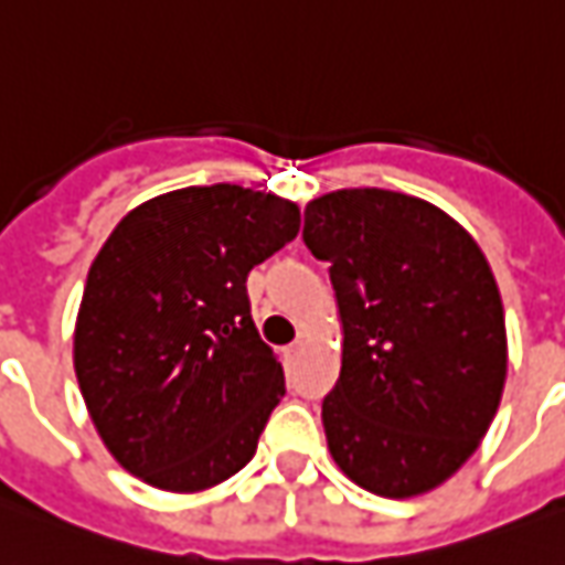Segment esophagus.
<instances>
[{
	"label": "esophagus",
	"mask_w": 565,
	"mask_h": 565,
	"mask_svg": "<svg viewBox=\"0 0 565 565\" xmlns=\"http://www.w3.org/2000/svg\"><path fill=\"white\" fill-rule=\"evenodd\" d=\"M301 353H305V341H295L291 348H286V363H295Z\"/></svg>",
	"instance_id": "1"
}]
</instances>
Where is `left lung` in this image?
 Returning <instances> with one entry per match:
<instances>
[{
    "mask_svg": "<svg viewBox=\"0 0 565 565\" xmlns=\"http://www.w3.org/2000/svg\"><path fill=\"white\" fill-rule=\"evenodd\" d=\"M305 243L329 260L344 334L322 399L334 465L381 498L437 489L477 452L508 379L483 248L437 205L379 186L307 202Z\"/></svg>",
    "mask_w": 565,
    "mask_h": 565,
    "instance_id": "left-lung-1",
    "label": "left lung"
}]
</instances>
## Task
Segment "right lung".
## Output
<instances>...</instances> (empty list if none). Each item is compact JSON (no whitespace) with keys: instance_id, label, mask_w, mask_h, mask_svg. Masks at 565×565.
<instances>
[{"instance_id":"add662e5","label":"right lung","mask_w":565,"mask_h":565,"mask_svg":"<svg viewBox=\"0 0 565 565\" xmlns=\"http://www.w3.org/2000/svg\"><path fill=\"white\" fill-rule=\"evenodd\" d=\"M301 212L239 184L184 186L131 209L82 291L73 369L107 452L143 483L202 492L258 449L286 394L245 279Z\"/></svg>"}]
</instances>
